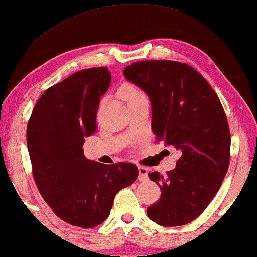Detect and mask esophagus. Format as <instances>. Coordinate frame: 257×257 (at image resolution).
<instances>
[{
	"mask_svg": "<svg viewBox=\"0 0 257 257\" xmlns=\"http://www.w3.org/2000/svg\"><path fill=\"white\" fill-rule=\"evenodd\" d=\"M138 170H139V180L140 181H145L147 180V174H148V169L146 167H138Z\"/></svg>",
	"mask_w": 257,
	"mask_h": 257,
	"instance_id": "esophagus-1",
	"label": "esophagus"
}]
</instances>
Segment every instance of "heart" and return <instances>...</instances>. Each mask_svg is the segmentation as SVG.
<instances>
[{"label": "heart", "instance_id": "heart-1", "mask_svg": "<svg viewBox=\"0 0 257 257\" xmlns=\"http://www.w3.org/2000/svg\"><path fill=\"white\" fill-rule=\"evenodd\" d=\"M120 95L121 97L125 99L126 102L131 103L133 101H137V99L140 98H146V95L145 92L141 90L140 88H138L137 85L132 83H125L120 88Z\"/></svg>", "mask_w": 257, "mask_h": 257}]
</instances>
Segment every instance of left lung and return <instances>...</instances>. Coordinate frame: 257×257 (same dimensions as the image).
<instances>
[{
    "instance_id": "obj_1",
    "label": "left lung",
    "mask_w": 257,
    "mask_h": 257,
    "mask_svg": "<svg viewBox=\"0 0 257 257\" xmlns=\"http://www.w3.org/2000/svg\"><path fill=\"white\" fill-rule=\"evenodd\" d=\"M124 75L151 99L156 140L181 155L166 175L148 174L161 197L147 207V215L165 227L187 225L206 209L228 170L230 132L224 107L202 74L184 62L137 61Z\"/></svg>"
}]
</instances>
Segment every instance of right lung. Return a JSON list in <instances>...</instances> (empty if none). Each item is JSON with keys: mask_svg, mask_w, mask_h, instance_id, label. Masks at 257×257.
Here are the masks:
<instances>
[{"mask_svg": "<svg viewBox=\"0 0 257 257\" xmlns=\"http://www.w3.org/2000/svg\"><path fill=\"white\" fill-rule=\"evenodd\" d=\"M110 82L106 67L79 70L44 92L28 122L27 143L37 188L59 218L77 227L102 224L117 193L139 174L133 163L103 165L83 154L84 138L97 130L101 96Z\"/></svg>", "mask_w": 257, "mask_h": 257, "instance_id": "obj_1", "label": "right lung"}]
</instances>
